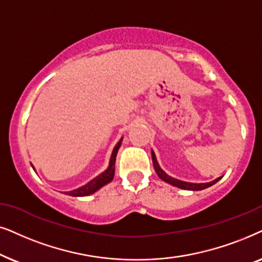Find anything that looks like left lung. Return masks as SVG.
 Instances as JSON below:
<instances>
[{
  "label": "left lung",
  "instance_id": "obj_1",
  "mask_svg": "<svg viewBox=\"0 0 262 262\" xmlns=\"http://www.w3.org/2000/svg\"><path fill=\"white\" fill-rule=\"evenodd\" d=\"M151 153H152L153 167H155L157 175H158L159 179L164 181V182L171 184V186H173V187L181 188V189H186V190H202V189H206V188H208V187L213 186L214 183H217L218 181L222 179V177H218V179H215V180L211 181V182H207V183H191V182H186V181H181V180L173 179V177L167 175V173L164 171L162 167L159 166L158 160H157V157L155 155V152H153V149H151Z\"/></svg>",
  "mask_w": 262,
  "mask_h": 262
}]
</instances>
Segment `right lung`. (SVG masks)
I'll return each mask as SVG.
<instances>
[{
  "instance_id": "right-lung-1",
  "label": "right lung",
  "mask_w": 262,
  "mask_h": 262,
  "mask_svg": "<svg viewBox=\"0 0 262 262\" xmlns=\"http://www.w3.org/2000/svg\"><path fill=\"white\" fill-rule=\"evenodd\" d=\"M122 139L123 138H121V140L118 141L117 145L114 147L113 153H111V157H110L109 166H107V169L105 170V171L99 173L98 176L95 177L93 180H91L89 183L85 184V186L76 188V189L71 190V191H64V194L71 195V196H89V195L96 193L97 190H99L100 188L105 186V184L110 183L111 181H113L114 175H115V162H116V156H117L118 148L121 147ZM32 167L34 170L33 165H32ZM34 171H36V170H34Z\"/></svg>"
}]
</instances>
